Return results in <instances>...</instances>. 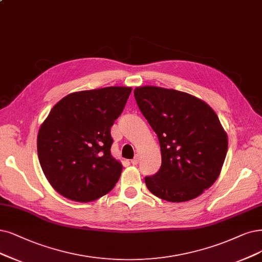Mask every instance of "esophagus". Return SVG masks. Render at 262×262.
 Returning a JSON list of instances; mask_svg holds the SVG:
<instances>
[{"label":"esophagus","instance_id":"obj_1","mask_svg":"<svg viewBox=\"0 0 262 262\" xmlns=\"http://www.w3.org/2000/svg\"><path fill=\"white\" fill-rule=\"evenodd\" d=\"M139 154H136V156H135V158L132 160V164L133 165H137V164L139 163Z\"/></svg>","mask_w":262,"mask_h":262}]
</instances>
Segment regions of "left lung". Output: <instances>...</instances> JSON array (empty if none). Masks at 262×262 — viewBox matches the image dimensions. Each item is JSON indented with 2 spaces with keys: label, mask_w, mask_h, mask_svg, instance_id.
Returning a JSON list of instances; mask_svg holds the SVG:
<instances>
[{
  "label": "left lung",
  "mask_w": 262,
  "mask_h": 262,
  "mask_svg": "<svg viewBox=\"0 0 262 262\" xmlns=\"http://www.w3.org/2000/svg\"><path fill=\"white\" fill-rule=\"evenodd\" d=\"M141 113L159 138L162 165L146 177L154 195L172 203L193 200L220 175L228 135L218 115L202 99L159 86L134 91Z\"/></svg>",
  "instance_id": "obj_1"
}]
</instances>
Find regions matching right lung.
<instances>
[{
	"mask_svg": "<svg viewBox=\"0 0 262 262\" xmlns=\"http://www.w3.org/2000/svg\"><path fill=\"white\" fill-rule=\"evenodd\" d=\"M130 92L125 86L75 92L53 106L38 129L37 156L59 194L84 203L114 188L123 166L111 156L110 128Z\"/></svg>",
	"mask_w": 262,
	"mask_h": 262,
	"instance_id": "1",
	"label": "right lung"
}]
</instances>
